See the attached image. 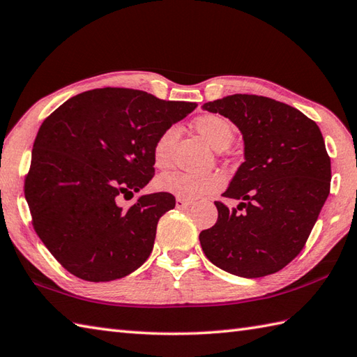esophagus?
Instances as JSON below:
<instances>
[{
  "mask_svg": "<svg viewBox=\"0 0 357 357\" xmlns=\"http://www.w3.org/2000/svg\"><path fill=\"white\" fill-rule=\"evenodd\" d=\"M190 206H192L190 201H185V199H181V198L176 199V208H188Z\"/></svg>",
  "mask_w": 357,
  "mask_h": 357,
  "instance_id": "34e87169",
  "label": "esophagus"
}]
</instances>
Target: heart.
I'll list each match as a JSON object with an SVG mask.
<instances>
[{
	"label": "heart",
	"instance_id": "1",
	"mask_svg": "<svg viewBox=\"0 0 357 357\" xmlns=\"http://www.w3.org/2000/svg\"><path fill=\"white\" fill-rule=\"evenodd\" d=\"M195 128L211 147L222 150L229 147L234 138V128L229 119L224 116L202 115L195 121ZM178 136V127L170 126L158 136L153 146V161L156 167H167L170 162V149ZM224 185V176L218 172L210 173H187V172H167L159 174L156 188L170 193L176 198L193 201L208 193L218 192Z\"/></svg>",
	"mask_w": 357,
	"mask_h": 357
}]
</instances>
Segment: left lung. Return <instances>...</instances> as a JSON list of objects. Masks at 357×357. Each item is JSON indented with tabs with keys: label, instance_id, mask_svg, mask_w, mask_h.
I'll return each mask as SVG.
<instances>
[{
	"label": "left lung",
	"instance_id": "left-lung-1",
	"mask_svg": "<svg viewBox=\"0 0 357 357\" xmlns=\"http://www.w3.org/2000/svg\"><path fill=\"white\" fill-rule=\"evenodd\" d=\"M236 126L244 159L225 198L216 201L218 221L199 234L211 264L241 278L282 270L304 248L330 195L331 162L319 127L291 105L257 95H230L206 102Z\"/></svg>",
	"mask_w": 357,
	"mask_h": 357
}]
</instances>
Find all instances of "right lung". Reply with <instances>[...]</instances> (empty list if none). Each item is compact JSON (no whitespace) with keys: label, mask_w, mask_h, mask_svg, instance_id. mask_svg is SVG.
<instances>
[{"label":"right lung","mask_w":357,"mask_h":357,"mask_svg":"<svg viewBox=\"0 0 357 357\" xmlns=\"http://www.w3.org/2000/svg\"><path fill=\"white\" fill-rule=\"evenodd\" d=\"M195 109L105 87L70 98L41 124L24 195L36 234L67 271L107 282L147 261L174 196L141 195L128 208L119 199L149 184L156 138Z\"/></svg>","instance_id":"obj_1"}]
</instances>
